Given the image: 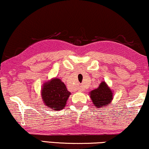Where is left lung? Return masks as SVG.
<instances>
[{
  "instance_id": "1",
  "label": "left lung",
  "mask_w": 149,
  "mask_h": 149,
  "mask_svg": "<svg viewBox=\"0 0 149 149\" xmlns=\"http://www.w3.org/2000/svg\"><path fill=\"white\" fill-rule=\"evenodd\" d=\"M95 107L100 109L109 106L113 100V92L105 82H102L98 88L92 90L89 93Z\"/></svg>"
}]
</instances>
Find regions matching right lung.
<instances>
[{"mask_svg": "<svg viewBox=\"0 0 149 149\" xmlns=\"http://www.w3.org/2000/svg\"><path fill=\"white\" fill-rule=\"evenodd\" d=\"M41 95L47 107L59 111L65 107L70 92L60 79H54L45 83Z\"/></svg>", "mask_w": 149, "mask_h": 149, "instance_id": "add662e5", "label": "right lung"}]
</instances>
